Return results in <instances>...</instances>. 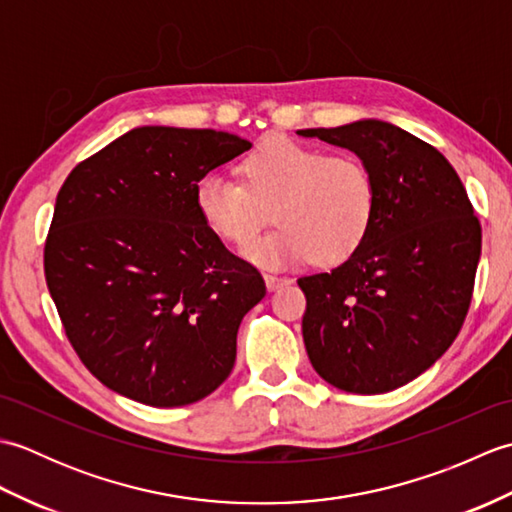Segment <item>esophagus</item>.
I'll list each match as a JSON object with an SVG mask.
<instances>
[{
  "instance_id": "obj_1",
  "label": "esophagus",
  "mask_w": 512,
  "mask_h": 512,
  "mask_svg": "<svg viewBox=\"0 0 512 512\" xmlns=\"http://www.w3.org/2000/svg\"><path fill=\"white\" fill-rule=\"evenodd\" d=\"M264 279H266V286H268V290H277V288H281V286H288V284H290V279H288V277L273 275V273H266V275H264Z\"/></svg>"
}]
</instances>
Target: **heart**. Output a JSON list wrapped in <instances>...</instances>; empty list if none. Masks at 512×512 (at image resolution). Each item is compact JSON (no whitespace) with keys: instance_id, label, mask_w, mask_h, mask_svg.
Returning a JSON list of instances; mask_svg holds the SVG:
<instances>
[{"instance_id":"obj_1","label":"heart","mask_w":512,"mask_h":512,"mask_svg":"<svg viewBox=\"0 0 512 512\" xmlns=\"http://www.w3.org/2000/svg\"><path fill=\"white\" fill-rule=\"evenodd\" d=\"M242 180L206 173L195 184V206L204 224L235 246L249 244L275 208L280 231L244 250L259 264L286 266L310 257L341 264L372 228L376 180L354 154L325 156L275 138L242 162Z\"/></svg>"}]
</instances>
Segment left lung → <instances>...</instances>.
<instances>
[{"mask_svg": "<svg viewBox=\"0 0 512 512\" xmlns=\"http://www.w3.org/2000/svg\"><path fill=\"white\" fill-rule=\"evenodd\" d=\"M352 149L372 169L365 242L330 273L297 279L303 343L317 374L350 394L407 385L449 350L469 312L482 226L436 147L383 121L299 129Z\"/></svg>", "mask_w": 512, "mask_h": 512, "instance_id": "obj_1", "label": "left lung"}]
</instances>
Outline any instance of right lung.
<instances>
[{"instance_id": "right-lung-1", "label": "right lung", "mask_w": 512, "mask_h": 512, "mask_svg": "<svg viewBox=\"0 0 512 512\" xmlns=\"http://www.w3.org/2000/svg\"><path fill=\"white\" fill-rule=\"evenodd\" d=\"M248 149L215 129L136 127L65 178L43 273L76 356L116 394L180 407L231 374L266 284L204 224L195 184Z\"/></svg>"}]
</instances>
